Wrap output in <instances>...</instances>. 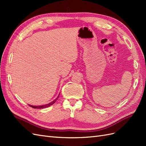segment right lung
<instances>
[{
  "mask_svg": "<svg viewBox=\"0 0 146 146\" xmlns=\"http://www.w3.org/2000/svg\"><path fill=\"white\" fill-rule=\"evenodd\" d=\"M60 95V94H59ZM59 98V96H58V98H56L54 101L51 102H50L49 104H46V105H40V106H33V105H30V107H31L32 108H38V109H41V108H47L48 107H50V106H51L52 105L54 104L55 102L56 101V100L58 99Z\"/></svg>",
  "mask_w": 146,
  "mask_h": 146,
  "instance_id": "right-lung-1",
  "label": "right lung"
}]
</instances>
